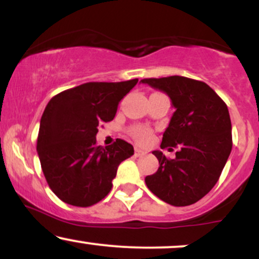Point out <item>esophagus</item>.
<instances>
[{
	"mask_svg": "<svg viewBox=\"0 0 259 259\" xmlns=\"http://www.w3.org/2000/svg\"><path fill=\"white\" fill-rule=\"evenodd\" d=\"M145 153H146V152H145V151H142L140 147H135V156H136V157L144 156Z\"/></svg>",
	"mask_w": 259,
	"mask_h": 259,
	"instance_id": "esophagus-1",
	"label": "esophagus"
}]
</instances>
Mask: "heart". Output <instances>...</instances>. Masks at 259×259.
Returning <instances> with one entry per match:
<instances>
[{"label": "heart", "instance_id": "1", "mask_svg": "<svg viewBox=\"0 0 259 259\" xmlns=\"http://www.w3.org/2000/svg\"><path fill=\"white\" fill-rule=\"evenodd\" d=\"M133 136L142 144H148L152 140V133L150 130L144 129V127H136L133 132Z\"/></svg>", "mask_w": 259, "mask_h": 259}]
</instances>
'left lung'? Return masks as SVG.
Returning a JSON list of instances; mask_svg holds the SVG:
<instances>
[{"label":"left lung","instance_id":"left-lung-1","mask_svg":"<svg viewBox=\"0 0 259 259\" xmlns=\"http://www.w3.org/2000/svg\"><path fill=\"white\" fill-rule=\"evenodd\" d=\"M168 95L175 112L163 134L160 148L179 147L174 159L153 151L156 173L145 178L150 191L171 206L195 203L221 177L233 147L228 107L206 82L173 75L142 79Z\"/></svg>","mask_w":259,"mask_h":259}]
</instances>
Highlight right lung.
Instances as JSON below:
<instances>
[{
	"mask_svg": "<svg viewBox=\"0 0 259 259\" xmlns=\"http://www.w3.org/2000/svg\"><path fill=\"white\" fill-rule=\"evenodd\" d=\"M139 79L86 82L50 100L38 129L36 150L50 189L68 204L90 207L109 194L118 165L134 154L129 142L96 145L99 126L111 121Z\"/></svg>",
	"mask_w": 259,
	"mask_h": 259,
	"instance_id": "right-lung-1",
	"label": "right lung"
}]
</instances>
